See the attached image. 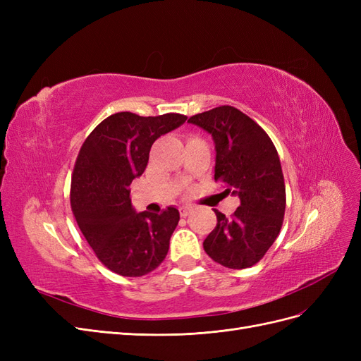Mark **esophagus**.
Here are the masks:
<instances>
[{"label": "esophagus", "instance_id": "obj_1", "mask_svg": "<svg viewBox=\"0 0 361 361\" xmlns=\"http://www.w3.org/2000/svg\"><path fill=\"white\" fill-rule=\"evenodd\" d=\"M192 209H194L192 206H188V204H187V206H182L179 211H180V215H182V216H187V215H190V214L192 212Z\"/></svg>", "mask_w": 361, "mask_h": 361}]
</instances>
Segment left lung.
<instances>
[{
    "label": "left lung",
    "mask_w": 361,
    "mask_h": 361,
    "mask_svg": "<svg viewBox=\"0 0 361 361\" xmlns=\"http://www.w3.org/2000/svg\"><path fill=\"white\" fill-rule=\"evenodd\" d=\"M188 122L212 135L214 178L241 202L231 218L215 211L216 226L203 243L206 255L231 269L253 267L274 244L285 216L286 188L277 149L253 118L231 105Z\"/></svg>",
    "instance_id": "8db88e82"
}]
</instances>
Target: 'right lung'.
Returning a JSON list of instances; mask_svg holds the SVG:
<instances>
[{
    "instance_id": "1",
    "label": "right lung",
    "mask_w": 361,
    "mask_h": 361,
    "mask_svg": "<svg viewBox=\"0 0 361 361\" xmlns=\"http://www.w3.org/2000/svg\"><path fill=\"white\" fill-rule=\"evenodd\" d=\"M187 116L169 113L143 117L116 113L97 125L76 158L71 207L96 257L123 277L157 269L169 253L179 211L135 212L129 185L146 170L155 140L185 123Z\"/></svg>"
}]
</instances>
